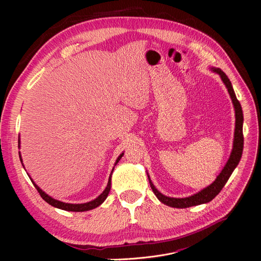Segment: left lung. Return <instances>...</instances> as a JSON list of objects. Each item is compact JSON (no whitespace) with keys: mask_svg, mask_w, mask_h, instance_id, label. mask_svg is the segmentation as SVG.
<instances>
[{"mask_svg":"<svg viewBox=\"0 0 261 261\" xmlns=\"http://www.w3.org/2000/svg\"><path fill=\"white\" fill-rule=\"evenodd\" d=\"M211 70H212V72H215V73L220 75L221 80H222V82L226 86L227 91H228V93H230V97L232 99L233 106H234V110H235V132H234L233 149H232L230 158H228L226 164L224 165L223 170L221 171L220 174L217 176L216 180L213 181V183L211 185H209L208 187L203 188L202 191H200L199 193L194 194L193 196L186 197V198H173V197H168V196L162 195L154 187L151 179H150V177L148 175L150 187H151L152 192L156 196V198L159 199L162 203L167 204V206L173 207V208H181V209H183V208H188V207H193V206H198V204L207 203V202L211 201L221 191H222V188L226 184L227 179L230 178V176L233 173V171L235 170V168L238 167V164H239L241 158H242L243 148H244V137H243L244 116H243V110H242L241 103H240V101L238 100V98H236V96H235V92H234V89H233L230 80H228L227 76L225 75L223 70H221L220 68H216V67H212Z\"/></svg>","mask_w":261,"mask_h":261,"instance_id":"left-lung-1","label":"left lung"}]
</instances>
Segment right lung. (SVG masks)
Masks as SVG:
<instances>
[{
    "instance_id": "obj_1",
    "label": "right lung",
    "mask_w": 261,
    "mask_h": 261,
    "mask_svg": "<svg viewBox=\"0 0 261 261\" xmlns=\"http://www.w3.org/2000/svg\"><path fill=\"white\" fill-rule=\"evenodd\" d=\"M18 143H19V139H18ZM123 154H124V153H121L120 155H118V158L116 159V162H115V165L118 163V161L121 160V158L123 156ZM19 158H20V155H19ZM20 161H21V159H20ZM21 162H22V161H21ZM113 169H114V168H113ZM112 172H113V170H112ZM112 172H111V174H110L108 185H107L106 189L103 191V193H102L101 195H99L94 200H91V201H89V202H85V203H66V202H63V201L54 199V198H52V197H50L49 195H46V194L42 191V189L39 188V186H38L37 184H35V181H34L33 179H31V178H30V179H31V181H33V184L35 185V187L37 188L38 193L40 194V196L42 197V199H43L44 201L48 202L49 204H51V206H53V207H55V208L62 209V210H66V211L83 212V211H88V210H91V209H94V208L99 207L100 204L107 199V197H108V195H109L110 189H111Z\"/></svg>"
}]
</instances>
